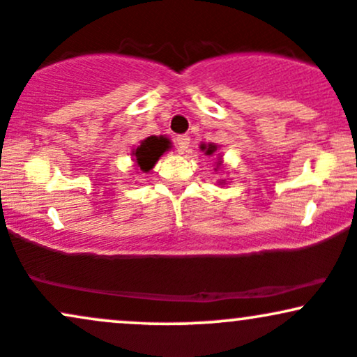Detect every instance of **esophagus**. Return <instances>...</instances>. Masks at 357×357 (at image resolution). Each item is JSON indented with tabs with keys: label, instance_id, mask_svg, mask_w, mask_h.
Segmentation results:
<instances>
[{
	"label": "esophagus",
	"instance_id": "1",
	"mask_svg": "<svg viewBox=\"0 0 357 357\" xmlns=\"http://www.w3.org/2000/svg\"><path fill=\"white\" fill-rule=\"evenodd\" d=\"M176 146H178V153L184 154L190 147V137L188 136H178L176 137Z\"/></svg>",
	"mask_w": 357,
	"mask_h": 357
}]
</instances>
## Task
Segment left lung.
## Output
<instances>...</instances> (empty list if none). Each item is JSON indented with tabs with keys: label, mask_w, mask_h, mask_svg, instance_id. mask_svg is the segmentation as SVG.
Segmentation results:
<instances>
[{
	"label": "left lung",
	"mask_w": 357,
	"mask_h": 357,
	"mask_svg": "<svg viewBox=\"0 0 357 357\" xmlns=\"http://www.w3.org/2000/svg\"><path fill=\"white\" fill-rule=\"evenodd\" d=\"M199 149H202L206 155H213V154L218 153V146H216V144H202V146H199ZM216 159H218V161L215 162V165H216L215 171H223L225 166H223V155H221V153H218ZM218 183L220 184H227V179H220Z\"/></svg>",
	"instance_id": "1"
}]
</instances>
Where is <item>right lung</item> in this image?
Returning <instances> with one entry per match:
<instances>
[{
	"mask_svg": "<svg viewBox=\"0 0 357 357\" xmlns=\"http://www.w3.org/2000/svg\"><path fill=\"white\" fill-rule=\"evenodd\" d=\"M171 147H173V142L166 136H149L141 141V144L134 147L130 153L137 173H149L159 161V158L167 153Z\"/></svg>",
	"mask_w": 357,
	"mask_h": 357,
	"instance_id": "obj_1",
	"label": "right lung"
}]
</instances>
